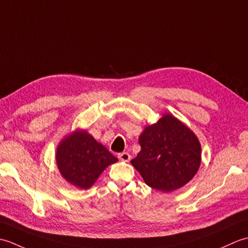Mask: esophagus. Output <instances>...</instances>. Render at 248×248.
<instances>
[{
	"mask_svg": "<svg viewBox=\"0 0 248 248\" xmlns=\"http://www.w3.org/2000/svg\"><path fill=\"white\" fill-rule=\"evenodd\" d=\"M118 159L120 161L128 162L131 159V155L128 154V152H121V154H118Z\"/></svg>",
	"mask_w": 248,
	"mask_h": 248,
	"instance_id": "34e87169",
	"label": "esophagus"
}]
</instances>
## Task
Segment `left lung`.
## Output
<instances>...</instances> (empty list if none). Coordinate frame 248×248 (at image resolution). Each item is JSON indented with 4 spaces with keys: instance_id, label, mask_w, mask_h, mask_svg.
<instances>
[{
    "instance_id": "left-lung-1",
    "label": "left lung",
    "mask_w": 248,
    "mask_h": 248,
    "mask_svg": "<svg viewBox=\"0 0 248 248\" xmlns=\"http://www.w3.org/2000/svg\"><path fill=\"white\" fill-rule=\"evenodd\" d=\"M139 143L140 151L131 163L152 188L175 191L198 170L202 147L196 135L170 114L147 127Z\"/></svg>"
}]
</instances>
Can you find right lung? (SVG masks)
<instances>
[{
	"label": "right lung",
	"mask_w": 248,
	"mask_h": 248,
	"mask_svg": "<svg viewBox=\"0 0 248 248\" xmlns=\"http://www.w3.org/2000/svg\"><path fill=\"white\" fill-rule=\"evenodd\" d=\"M86 131L69 135L57 148V167L66 180L81 188L91 187L105 167L117 162Z\"/></svg>",
	"instance_id": "right-lung-1"
}]
</instances>
